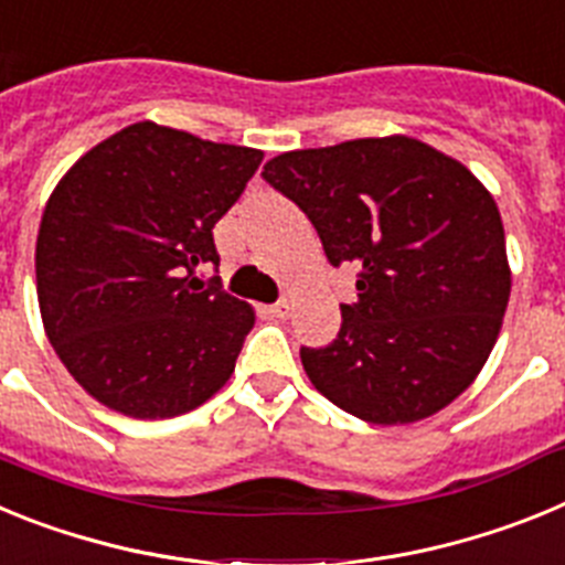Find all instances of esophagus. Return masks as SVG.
<instances>
[{
    "label": "esophagus",
    "instance_id": "1",
    "mask_svg": "<svg viewBox=\"0 0 565 565\" xmlns=\"http://www.w3.org/2000/svg\"><path fill=\"white\" fill-rule=\"evenodd\" d=\"M268 313H271V317H277V319H288V317H291V306H288L286 299H279V302H274V306L268 308Z\"/></svg>",
    "mask_w": 565,
    "mask_h": 565
}]
</instances>
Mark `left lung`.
Wrapping results in <instances>:
<instances>
[{
	"instance_id": "1",
	"label": "left lung",
	"mask_w": 565,
	"mask_h": 565,
	"mask_svg": "<svg viewBox=\"0 0 565 565\" xmlns=\"http://www.w3.org/2000/svg\"><path fill=\"white\" fill-rule=\"evenodd\" d=\"M263 178L308 214L331 266L359 268L337 339L299 348L313 387L371 424L422 422L461 396L512 288L501 212L476 174L391 135L282 152Z\"/></svg>"
}]
</instances>
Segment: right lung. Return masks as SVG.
<instances>
[{
	"label": "right lung",
	"instance_id": "obj_1",
	"mask_svg": "<svg viewBox=\"0 0 565 565\" xmlns=\"http://www.w3.org/2000/svg\"><path fill=\"white\" fill-rule=\"evenodd\" d=\"M263 152L132 124L78 158L50 194L36 291L50 344L109 411L172 418L228 382L254 311L201 279L214 223Z\"/></svg>",
	"mask_w": 565,
	"mask_h": 565
}]
</instances>
